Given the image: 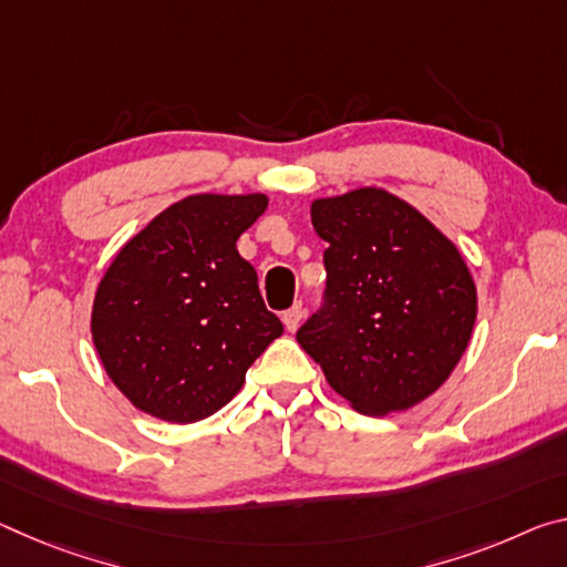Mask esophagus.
I'll use <instances>...</instances> for the list:
<instances>
[{"label":"esophagus","mask_w":567,"mask_h":567,"mask_svg":"<svg viewBox=\"0 0 567 567\" xmlns=\"http://www.w3.org/2000/svg\"><path fill=\"white\" fill-rule=\"evenodd\" d=\"M302 316H305V310H302V302H295L290 310L282 312V322H285V328L290 330V332L298 330V328H300V322H302Z\"/></svg>","instance_id":"obj_1"}]
</instances>
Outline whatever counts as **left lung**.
<instances>
[{"mask_svg":"<svg viewBox=\"0 0 567 567\" xmlns=\"http://www.w3.org/2000/svg\"><path fill=\"white\" fill-rule=\"evenodd\" d=\"M326 305L298 330L330 389L368 416L406 411L442 385L470 346L477 287L424 214L385 188L316 199Z\"/></svg>","mask_w":567,"mask_h":567,"instance_id":"left-lung-1","label":"left lung"}]
</instances>
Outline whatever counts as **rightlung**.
I'll list each match as a JSON object with an SVG mask.
<instances>
[{
	"label": "right lung",
	"mask_w": 567,
	"mask_h": 567,
	"mask_svg": "<svg viewBox=\"0 0 567 567\" xmlns=\"http://www.w3.org/2000/svg\"><path fill=\"white\" fill-rule=\"evenodd\" d=\"M265 194H194L121 247L93 300L90 332L133 406L194 424L237 396L247 368L282 336L237 239Z\"/></svg>",
	"instance_id": "obj_1"
}]
</instances>
